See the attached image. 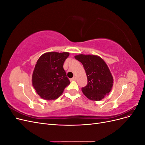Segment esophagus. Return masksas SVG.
Here are the masks:
<instances>
[{
	"label": "esophagus",
	"instance_id": "obj_1",
	"mask_svg": "<svg viewBox=\"0 0 145 145\" xmlns=\"http://www.w3.org/2000/svg\"><path fill=\"white\" fill-rule=\"evenodd\" d=\"M77 80V77H74L72 78V80H74L76 81Z\"/></svg>",
	"mask_w": 145,
	"mask_h": 145
}]
</instances>
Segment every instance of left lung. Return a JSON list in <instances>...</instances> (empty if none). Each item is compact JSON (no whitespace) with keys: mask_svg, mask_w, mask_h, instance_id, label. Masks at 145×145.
Returning a JSON list of instances; mask_svg holds the SVG:
<instances>
[{"mask_svg":"<svg viewBox=\"0 0 145 145\" xmlns=\"http://www.w3.org/2000/svg\"><path fill=\"white\" fill-rule=\"evenodd\" d=\"M84 67L88 78L87 85L82 91L91 100L99 101L110 93L113 77L108 65L100 57L80 54L74 56Z\"/></svg>","mask_w":145,"mask_h":145,"instance_id":"obj_1","label":"left lung"}]
</instances>
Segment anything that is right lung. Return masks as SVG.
<instances>
[{
    "label": "right lung",
    "instance_id": "obj_1",
    "mask_svg": "<svg viewBox=\"0 0 145 145\" xmlns=\"http://www.w3.org/2000/svg\"><path fill=\"white\" fill-rule=\"evenodd\" d=\"M69 55L68 52H48L37 60L33 72L32 84L42 99H57L69 85L63 69V63Z\"/></svg>",
    "mask_w": 145,
    "mask_h": 145
}]
</instances>
